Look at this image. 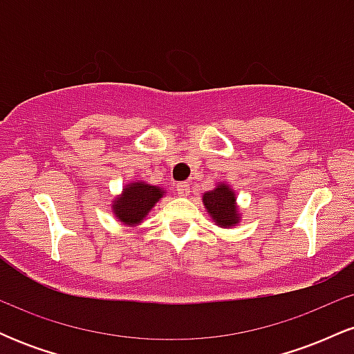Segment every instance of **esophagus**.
<instances>
[{
    "mask_svg": "<svg viewBox=\"0 0 354 354\" xmlns=\"http://www.w3.org/2000/svg\"><path fill=\"white\" fill-rule=\"evenodd\" d=\"M176 191H178V194H180V196H188V194H189V183H186V181L178 183Z\"/></svg>",
    "mask_w": 354,
    "mask_h": 354,
    "instance_id": "34e87169",
    "label": "esophagus"
}]
</instances>
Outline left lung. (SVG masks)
<instances>
[{"label":"left lung","mask_w":354,"mask_h":354,"mask_svg":"<svg viewBox=\"0 0 354 354\" xmlns=\"http://www.w3.org/2000/svg\"><path fill=\"white\" fill-rule=\"evenodd\" d=\"M203 203H205L209 216L221 228H230L239 221L236 196L228 185H219L203 194Z\"/></svg>","instance_id":"obj_1"}]
</instances>
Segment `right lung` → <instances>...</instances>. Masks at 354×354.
I'll return each mask as SVG.
<instances>
[{
	"label": "right lung",
	"mask_w": 354,
	"mask_h": 354,
	"mask_svg": "<svg viewBox=\"0 0 354 354\" xmlns=\"http://www.w3.org/2000/svg\"><path fill=\"white\" fill-rule=\"evenodd\" d=\"M163 193V189L148 185V183H131L123 189V194L115 200L113 213L124 225H138L143 221L149 209L160 201Z\"/></svg>",
	"instance_id": "1"
}]
</instances>
